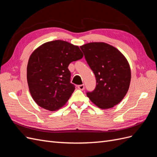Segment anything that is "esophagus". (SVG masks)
Here are the masks:
<instances>
[{
  "mask_svg": "<svg viewBox=\"0 0 157 157\" xmlns=\"http://www.w3.org/2000/svg\"><path fill=\"white\" fill-rule=\"evenodd\" d=\"M78 88L80 90H83L84 89V84H80V85H78V86H77Z\"/></svg>",
  "mask_w": 157,
  "mask_h": 157,
  "instance_id": "34e87169",
  "label": "esophagus"
}]
</instances>
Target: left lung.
I'll return each instance as SVG.
<instances>
[{"label":"left lung","mask_w":157,"mask_h":157,"mask_svg":"<svg viewBox=\"0 0 157 157\" xmlns=\"http://www.w3.org/2000/svg\"><path fill=\"white\" fill-rule=\"evenodd\" d=\"M95 75L96 86L86 93L91 101L102 109L119 103L129 89L130 65L115 47L105 42H90L80 47Z\"/></svg>","instance_id":"1"}]
</instances>
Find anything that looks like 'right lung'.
<instances>
[{"label": "right lung", "instance_id": "obj_1", "mask_svg": "<svg viewBox=\"0 0 157 157\" xmlns=\"http://www.w3.org/2000/svg\"><path fill=\"white\" fill-rule=\"evenodd\" d=\"M82 57L78 46L61 40L46 42L33 52L27 64V79L38 105L54 111L65 105L75 89L70 82L68 66Z\"/></svg>", "mask_w": 157, "mask_h": 157}]
</instances>
